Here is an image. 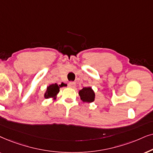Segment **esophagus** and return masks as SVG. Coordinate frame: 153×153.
<instances>
[{"mask_svg": "<svg viewBox=\"0 0 153 153\" xmlns=\"http://www.w3.org/2000/svg\"><path fill=\"white\" fill-rule=\"evenodd\" d=\"M75 82H70L68 83V87H71V88H74V87H75Z\"/></svg>", "mask_w": 153, "mask_h": 153, "instance_id": "esophagus-1", "label": "esophagus"}]
</instances>
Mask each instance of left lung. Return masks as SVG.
<instances>
[{
    "instance_id": "8db88e82",
    "label": "left lung",
    "mask_w": 153,
    "mask_h": 153,
    "mask_svg": "<svg viewBox=\"0 0 153 153\" xmlns=\"http://www.w3.org/2000/svg\"><path fill=\"white\" fill-rule=\"evenodd\" d=\"M79 95L83 102L91 103L94 101L95 93L90 87H83L81 90L79 91Z\"/></svg>"
}]
</instances>
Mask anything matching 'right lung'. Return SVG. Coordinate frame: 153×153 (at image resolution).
I'll list each match as a JSON object with an SVG mask.
<instances>
[{
    "mask_svg": "<svg viewBox=\"0 0 153 153\" xmlns=\"http://www.w3.org/2000/svg\"><path fill=\"white\" fill-rule=\"evenodd\" d=\"M66 84H64V83H62V84L58 85L56 83L55 84H52L50 85V86H48L47 87V90L45 93L44 97L45 99H49V98H54L55 99L56 96L59 91V88L62 87H65L66 86Z\"/></svg>",
    "mask_w": 153,
    "mask_h": 153,
    "instance_id": "right-lung-1",
    "label": "right lung"
}]
</instances>
